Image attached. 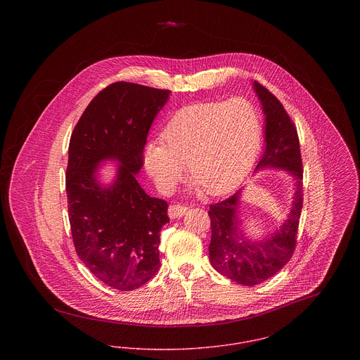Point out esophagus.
I'll use <instances>...</instances> for the list:
<instances>
[{
	"mask_svg": "<svg viewBox=\"0 0 360 360\" xmlns=\"http://www.w3.org/2000/svg\"><path fill=\"white\" fill-rule=\"evenodd\" d=\"M188 210V206L181 205V204H172V205L169 206V216L172 219H179L184 214H186Z\"/></svg>",
	"mask_w": 360,
	"mask_h": 360,
	"instance_id": "1",
	"label": "esophagus"
}]
</instances>
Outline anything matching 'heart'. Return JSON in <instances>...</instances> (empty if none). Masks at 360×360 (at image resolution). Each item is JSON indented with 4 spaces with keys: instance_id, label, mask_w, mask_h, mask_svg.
I'll list each match as a JSON object with an SVG mask.
<instances>
[{
    "instance_id": "b5f03b06",
    "label": "heart",
    "mask_w": 360,
    "mask_h": 360,
    "mask_svg": "<svg viewBox=\"0 0 360 360\" xmlns=\"http://www.w3.org/2000/svg\"><path fill=\"white\" fill-rule=\"evenodd\" d=\"M162 140L144 151L159 188H174L188 163V175L202 190L220 195L236 188L257 160L260 115L244 98L194 103L169 121Z\"/></svg>"
}]
</instances>
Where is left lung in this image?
Returning <instances> with one entry per match:
<instances>
[{"mask_svg":"<svg viewBox=\"0 0 360 360\" xmlns=\"http://www.w3.org/2000/svg\"><path fill=\"white\" fill-rule=\"evenodd\" d=\"M254 87L266 115V151L257 163V170L282 167L295 176L297 188L289 219L271 238L260 243H251L238 236L236 209L241 190L220 202L209 205L210 263L219 273L244 286H255L267 281L290 260L297 245L304 204V167L297 128L271 91L257 81L254 82Z\"/></svg>","mask_w":360,"mask_h":360,"instance_id":"left-lung-1","label":"left lung"}]
</instances>
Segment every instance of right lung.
<instances>
[{
	"instance_id": "1",
	"label": "right lung",
	"mask_w": 360,
	"mask_h": 360,
	"mask_svg": "<svg viewBox=\"0 0 360 360\" xmlns=\"http://www.w3.org/2000/svg\"><path fill=\"white\" fill-rule=\"evenodd\" d=\"M170 91L115 82L87 105L69 146L66 193L77 255L106 286L120 291L143 286L159 270L160 231L169 223L167 202L137 184L144 146L156 113ZM103 158L122 163L113 187L94 175Z\"/></svg>"
}]
</instances>
